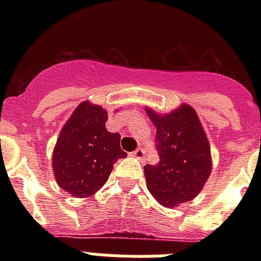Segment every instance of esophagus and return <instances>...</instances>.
Segmentation results:
<instances>
[{
    "instance_id": "obj_1",
    "label": "esophagus",
    "mask_w": 261,
    "mask_h": 261,
    "mask_svg": "<svg viewBox=\"0 0 261 261\" xmlns=\"http://www.w3.org/2000/svg\"><path fill=\"white\" fill-rule=\"evenodd\" d=\"M145 154H146L145 149H137V150L131 153V155H133V157H135V159H138V160L145 159Z\"/></svg>"
}]
</instances>
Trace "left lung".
<instances>
[{
  "label": "left lung",
  "instance_id": "left-lung-1",
  "mask_svg": "<svg viewBox=\"0 0 261 261\" xmlns=\"http://www.w3.org/2000/svg\"><path fill=\"white\" fill-rule=\"evenodd\" d=\"M157 128L160 161L145 165L146 187L164 207L173 208L198 196L213 169L210 142L196 111L188 104L169 114L146 107Z\"/></svg>",
  "mask_w": 261,
  "mask_h": 261
}]
</instances>
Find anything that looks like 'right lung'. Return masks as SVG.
<instances>
[{"mask_svg":"<svg viewBox=\"0 0 261 261\" xmlns=\"http://www.w3.org/2000/svg\"><path fill=\"white\" fill-rule=\"evenodd\" d=\"M107 119L101 106L83 101L59 133L53 171L57 184L74 198L96 194L110 177L115 161L127 155L120 149V134L106 128Z\"/></svg>","mask_w":261,"mask_h":261,"instance_id":"right-lung-1","label":"right lung"}]
</instances>
